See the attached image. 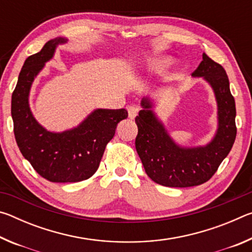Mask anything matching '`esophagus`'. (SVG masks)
<instances>
[{
	"instance_id": "obj_1",
	"label": "esophagus",
	"mask_w": 252,
	"mask_h": 252,
	"mask_svg": "<svg viewBox=\"0 0 252 252\" xmlns=\"http://www.w3.org/2000/svg\"><path fill=\"white\" fill-rule=\"evenodd\" d=\"M127 112H129V118L133 120V119L136 117V114H138V112H139V108L135 105H130V106H127Z\"/></svg>"
}]
</instances>
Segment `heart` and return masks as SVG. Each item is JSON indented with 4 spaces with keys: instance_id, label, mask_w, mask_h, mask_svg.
<instances>
[{
    "instance_id": "obj_1",
    "label": "heart",
    "mask_w": 252,
    "mask_h": 252,
    "mask_svg": "<svg viewBox=\"0 0 252 252\" xmlns=\"http://www.w3.org/2000/svg\"><path fill=\"white\" fill-rule=\"evenodd\" d=\"M172 63V59L170 58H161L152 60L151 62H149L147 64V71L149 72H161L167 69V67Z\"/></svg>"
}]
</instances>
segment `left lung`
I'll return each mask as SVG.
<instances>
[{"instance_id":"8db88e82","label":"left lung","mask_w":252,"mask_h":252,"mask_svg":"<svg viewBox=\"0 0 252 252\" xmlns=\"http://www.w3.org/2000/svg\"><path fill=\"white\" fill-rule=\"evenodd\" d=\"M192 75L203 76L209 82L218 103V130L206 147L182 148L174 143L150 110V100H142L143 110L135 118L136 152L149 178L158 185L188 188L207 182L229 155L236 140V103L223 67L203 53Z\"/></svg>"}]
</instances>
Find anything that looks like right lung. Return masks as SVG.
Wrapping results in <instances>:
<instances>
[{
  "mask_svg": "<svg viewBox=\"0 0 252 252\" xmlns=\"http://www.w3.org/2000/svg\"><path fill=\"white\" fill-rule=\"evenodd\" d=\"M65 42L62 37L50 40L40 52L25 60L11 103L14 135L21 153L42 178L61 183L92 177L118 123L127 118L125 109H97L79 126L62 133L46 131L36 122L29 106L30 89L44 63L53 57L55 46Z\"/></svg>",
  "mask_w": 252,
  "mask_h": 252,
  "instance_id": "add662e5",
  "label": "right lung"
}]
</instances>
